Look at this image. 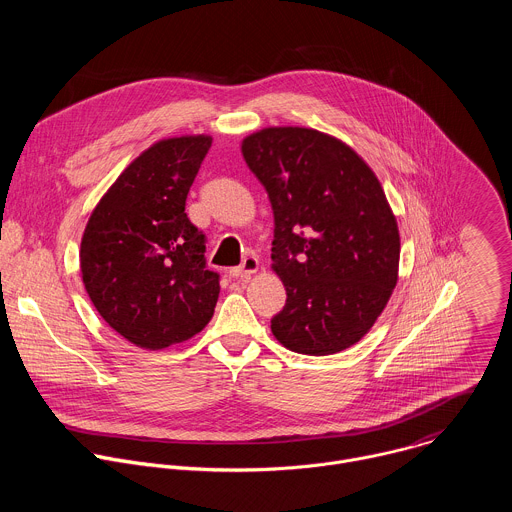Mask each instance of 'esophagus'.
<instances>
[{
    "instance_id": "obj_1",
    "label": "esophagus",
    "mask_w": 512,
    "mask_h": 512,
    "mask_svg": "<svg viewBox=\"0 0 512 512\" xmlns=\"http://www.w3.org/2000/svg\"><path fill=\"white\" fill-rule=\"evenodd\" d=\"M259 271V259L257 257H245V261L239 267L231 269V277H239V279H247L253 273Z\"/></svg>"
}]
</instances>
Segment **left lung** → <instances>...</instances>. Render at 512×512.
<instances>
[{
	"instance_id": "1",
	"label": "left lung",
	"mask_w": 512,
	"mask_h": 512,
	"mask_svg": "<svg viewBox=\"0 0 512 512\" xmlns=\"http://www.w3.org/2000/svg\"><path fill=\"white\" fill-rule=\"evenodd\" d=\"M241 152L275 218L271 269L287 300L273 336L310 356L350 348L399 277V227L379 178L350 145L312 127L259 129Z\"/></svg>"
}]
</instances>
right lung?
Segmentation results:
<instances>
[{
	"label": "right lung",
	"instance_id": "1",
	"mask_svg": "<svg viewBox=\"0 0 512 512\" xmlns=\"http://www.w3.org/2000/svg\"><path fill=\"white\" fill-rule=\"evenodd\" d=\"M210 135L160 139L109 186L81 241V275L101 318L125 340L162 350L212 318L218 273L204 267V235L186 196Z\"/></svg>",
	"mask_w": 512,
	"mask_h": 512
}]
</instances>
